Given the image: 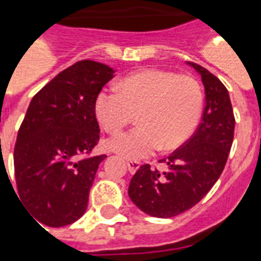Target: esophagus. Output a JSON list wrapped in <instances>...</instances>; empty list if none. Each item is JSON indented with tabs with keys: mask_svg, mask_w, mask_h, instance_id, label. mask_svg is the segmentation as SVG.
Returning a JSON list of instances; mask_svg holds the SVG:
<instances>
[{
	"mask_svg": "<svg viewBox=\"0 0 261 261\" xmlns=\"http://www.w3.org/2000/svg\"><path fill=\"white\" fill-rule=\"evenodd\" d=\"M139 166H141V163L137 162V160H127V167H128V171L131 174H134L135 171L139 168Z\"/></svg>",
	"mask_w": 261,
	"mask_h": 261,
	"instance_id": "esophagus-1",
	"label": "esophagus"
}]
</instances>
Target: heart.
<instances>
[{
    "instance_id": "obj_1",
    "label": "heart",
    "mask_w": 261,
    "mask_h": 261,
    "mask_svg": "<svg viewBox=\"0 0 261 261\" xmlns=\"http://www.w3.org/2000/svg\"><path fill=\"white\" fill-rule=\"evenodd\" d=\"M201 85L190 75L166 69L133 73L117 89H104L95 98V116L105 131L116 134L134 119L139 126L109 139V148L138 160L162 148L180 146L194 133L201 117Z\"/></svg>"
}]
</instances>
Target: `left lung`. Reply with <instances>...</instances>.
Here are the masks:
<instances>
[{
	"instance_id": "left-lung-1",
	"label": "left lung",
	"mask_w": 261,
	"mask_h": 261,
	"mask_svg": "<svg viewBox=\"0 0 261 261\" xmlns=\"http://www.w3.org/2000/svg\"><path fill=\"white\" fill-rule=\"evenodd\" d=\"M189 64L205 87L201 123L192 138L167 157L166 172L144 164L128 186L131 201L154 218H172L201 201L223 172L234 139L236 119L226 86L201 65Z\"/></svg>"
}]
</instances>
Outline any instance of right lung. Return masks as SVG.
I'll list each match as a JSON object with an SVG mask.
<instances>
[{"mask_svg": "<svg viewBox=\"0 0 261 261\" xmlns=\"http://www.w3.org/2000/svg\"><path fill=\"white\" fill-rule=\"evenodd\" d=\"M111 67L82 60L34 95L13 152L17 198L49 227L81 218L105 154L91 156L99 141L95 98L113 77ZM16 193V192H15Z\"/></svg>", "mask_w": 261, "mask_h": 261, "instance_id": "1", "label": "right lung"}]
</instances>
